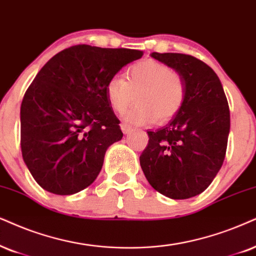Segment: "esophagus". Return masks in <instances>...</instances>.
Here are the masks:
<instances>
[{"instance_id": "34e87169", "label": "esophagus", "mask_w": 256, "mask_h": 256, "mask_svg": "<svg viewBox=\"0 0 256 256\" xmlns=\"http://www.w3.org/2000/svg\"><path fill=\"white\" fill-rule=\"evenodd\" d=\"M120 128H122V131L124 132V134H128V132L132 131V126L126 124V122H122V124L120 125Z\"/></svg>"}]
</instances>
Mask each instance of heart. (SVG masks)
<instances>
[{
    "label": "heart",
    "mask_w": 256,
    "mask_h": 256,
    "mask_svg": "<svg viewBox=\"0 0 256 256\" xmlns=\"http://www.w3.org/2000/svg\"><path fill=\"white\" fill-rule=\"evenodd\" d=\"M108 104L116 113H126V120L146 124L157 118L160 122L170 120L182 110L186 98L183 78L170 66L148 59L132 64L126 70V80L120 76L110 78L105 86Z\"/></svg>",
    "instance_id": "1"
}]
</instances>
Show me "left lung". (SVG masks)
<instances>
[{
	"label": "left lung",
	"instance_id": "1",
	"mask_svg": "<svg viewBox=\"0 0 256 256\" xmlns=\"http://www.w3.org/2000/svg\"><path fill=\"white\" fill-rule=\"evenodd\" d=\"M183 78L186 98L169 124L148 131L139 160L151 186L172 200L200 195L221 169L230 130V112L218 76L208 64L180 53H154Z\"/></svg>",
	"mask_w": 256,
	"mask_h": 256
}]
</instances>
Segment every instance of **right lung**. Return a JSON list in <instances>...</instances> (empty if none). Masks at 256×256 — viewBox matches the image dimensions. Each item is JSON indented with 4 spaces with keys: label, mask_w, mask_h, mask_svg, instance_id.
Here are the masks:
<instances>
[{
    "label": "right lung",
    "mask_w": 256,
    "mask_h": 256,
    "mask_svg": "<svg viewBox=\"0 0 256 256\" xmlns=\"http://www.w3.org/2000/svg\"><path fill=\"white\" fill-rule=\"evenodd\" d=\"M142 56L128 48L76 44L36 74L21 104V151L41 188L72 195L94 182L108 148L122 138L106 82Z\"/></svg>",
    "instance_id": "add662e5"
}]
</instances>
